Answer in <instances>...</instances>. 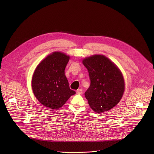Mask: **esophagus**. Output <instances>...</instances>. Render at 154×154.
Returning a JSON list of instances; mask_svg holds the SVG:
<instances>
[{
  "instance_id": "esophagus-1",
  "label": "esophagus",
  "mask_w": 154,
  "mask_h": 154,
  "mask_svg": "<svg viewBox=\"0 0 154 154\" xmlns=\"http://www.w3.org/2000/svg\"><path fill=\"white\" fill-rule=\"evenodd\" d=\"M76 93H77L78 94H81L82 93V90L81 89H78V90L76 91Z\"/></svg>"
}]
</instances>
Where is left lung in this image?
<instances>
[{
	"mask_svg": "<svg viewBox=\"0 0 154 154\" xmlns=\"http://www.w3.org/2000/svg\"><path fill=\"white\" fill-rule=\"evenodd\" d=\"M82 63L88 70L91 82L85 92L91 108L97 113L111 109L119 103L125 91L121 71L103 55L86 57Z\"/></svg>",
	"mask_w": 154,
	"mask_h": 154,
	"instance_id": "obj_1",
	"label": "left lung"
}]
</instances>
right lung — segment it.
<instances>
[{"label":"right lung","mask_w":154,"mask_h":154,"mask_svg":"<svg viewBox=\"0 0 154 154\" xmlns=\"http://www.w3.org/2000/svg\"><path fill=\"white\" fill-rule=\"evenodd\" d=\"M70 57L55 51L37 66L32 78V89L36 98L48 109L62 107L75 91L69 88L65 69Z\"/></svg>","instance_id":"add662e5"}]
</instances>
